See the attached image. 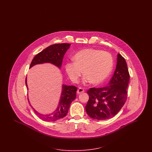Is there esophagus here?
Here are the masks:
<instances>
[{"instance_id":"1","label":"esophagus","mask_w":152,"mask_h":152,"mask_svg":"<svg viewBox=\"0 0 152 152\" xmlns=\"http://www.w3.org/2000/svg\"><path fill=\"white\" fill-rule=\"evenodd\" d=\"M84 91H85L84 88H79L78 90H77V94H81V93L83 92Z\"/></svg>"}]
</instances>
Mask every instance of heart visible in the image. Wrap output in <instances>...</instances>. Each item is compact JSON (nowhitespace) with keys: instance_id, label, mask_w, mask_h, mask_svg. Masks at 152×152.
<instances>
[{"instance_id":"obj_1","label":"heart","mask_w":152,"mask_h":152,"mask_svg":"<svg viewBox=\"0 0 152 152\" xmlns=\"http://www.w3.org/2000/svg\"><path fill=\"white\" fill-rule=\"evenodd\" d=\"M74 60V62H69L65 66L66 73L74 83L77 82L83 70V83L100 84L109 76L113 67V59L109 53L94 48L78 51Z\"/></svg>"}]
</instances>
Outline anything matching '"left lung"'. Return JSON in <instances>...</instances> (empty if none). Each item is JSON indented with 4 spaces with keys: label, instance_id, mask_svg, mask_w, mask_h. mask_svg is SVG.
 Instances as JSON below:
<instances>
[{
    "label": "left lung",
    "instance_id": "left-lung-1",
    "mask_svg": "<svg viewBox=\"0 0 152 152\" xmlns=\"http://www.w3.org/2000/svg\"><path fill=\"white\" fill-rule=\"evenodd\" d=\"M129 71L124 58L118 54L114 74L105 87L90 88L89 99L85 107L88 115L92 119L106 120L118 114L127 99Z\"/></svg>",
    "mask_w": 152,
    "mask_h": 152
}]
</instances>
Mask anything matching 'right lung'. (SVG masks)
Returning <instances> with one entry per match:
<instances>
[{"label":"right lung","instance_id":"add662e5","mask_svg":"<svg viewBox=\"0 0 152 152\" xmlns=\"http://www.w3.org/2000/svg\"><path fill=\"white\" fill-rule=\"evenodd\" d=\"M70 45L69 43H58L48 46L35 56L30 64L29 69L36 64L45 63H50L61 69L64 56L67 50L69 48ZM26 85L28 90L27 77L26 78ZM62 89L58 106L55 111L50 114L45 115L38 113L33 107L28 100L34 113L41 119L46 121H55L64 118L67 115L71 103L76 97L77 88L75 86L63 85Z\"/></svg>","mask_w":152,"mask_h":152}]
</instances>
